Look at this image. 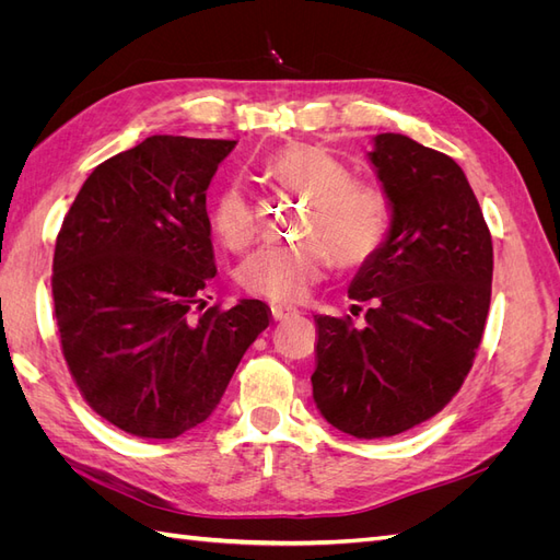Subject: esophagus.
<instances>
[{
  "label": "esophagus",
  "instance_id": "34e87169",
  "mask_svg": "<svg viewBox=\"0 0 560 560\" xmlns=\"http://www.w3.org/2000/svg\"><path fill=\"white\" fill-rule=\"evenodd\" d=\"M296 313L299 311L292 308V306H273V319H287V317H292Z\"/></svg>",
  "mask_w": 560,
  "mask_h": 560
}]
</instances>
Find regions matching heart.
Wrapping results in <instances>:
<instances>
[{
	"label": "heart",
	"instance_id": "heart-1",
	"mask_svg": "<svg viewBox=\"0 0 560 560\" xmlns=\"http://www.w3.org/2000/svg\"><path fill=\"white\" fill-rule=\"evenodd\" d=\"M264 175L311 200L296 245H266L241 266L247 292L273 301H301L336 264L354 270L374 261L393 233V202L374 182L354 179L346 161L311 142H292L270 154ZM212 231L229 249L254 241L257 222L238 186L219 194L212 208Z\"/></svg>",
	"mask_w": 560,
	"mask_h": 560
}]
</instances>
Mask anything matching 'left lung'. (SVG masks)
Segmentation results:
<instances>
[{
	"mask_svg": "<svg viewBox=\"0 0 560 560\" xmlns=\"http://www.w3.org/2000/svg\"><path fill=\"white\" fill-rule=\"evenodd\" d=\"M369 159L393 202V233L348 290L371 301L364 329L315 315L311 383L336 430L383 439L436 416L465 383L490 306L493 241L451 156L381 132Z\"/></svg>",
	"mask_w": 560,
	"mask_h": 560,
	"instance_id": "obj_1",
	"label": "left lung"
}]
</instances>
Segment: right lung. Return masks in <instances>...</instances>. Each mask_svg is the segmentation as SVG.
<instances>
[{
  "mask_svg": "<svg viewBox=\"0 0 560 560\" xmlns=\"http://www.w3.org/2000/svg\"><path fill=\"white\" fill-rule=\"evenodd\" d=\"M233 147L154 135L100 163L62 219L50 276L62 358L91 409L132 436L208 420L270 322L257 299L206 308V191Z\"/></svg>",
  "mask_w": 560,
  "mask_h": 560,
  "instance_id": "add662e5",
  "label": "right lung"
}]
</instances>
